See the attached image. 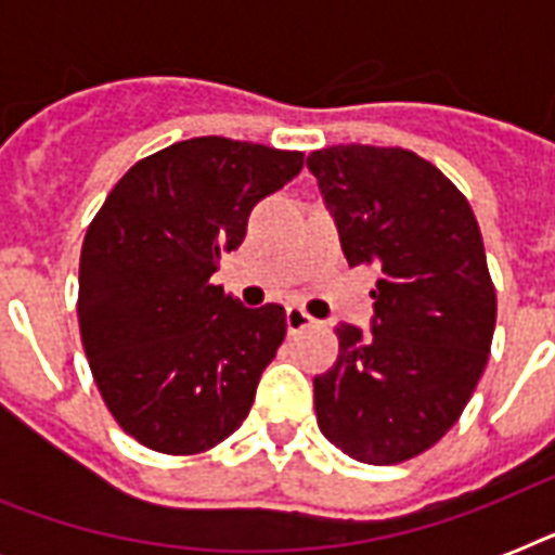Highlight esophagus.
<instances>
[{
  "mask_svg": "<svg viewBox=\"0 0 555 555\" xmlns=\"http://www.w3.org/2000/svg\"><path fill=\"white\" fill-rule=\"evenodd\" d=\"M285 320H287V331H291V334H302V331H308L317 325V320H313L311 313L305 311V308H299V305L287 308Z\"/></svg>",
  "mask_w": 555,
  "mask_h": 555,
  "instance_id": "34e87169",
  "label": "esophagus"
}]
</instances>
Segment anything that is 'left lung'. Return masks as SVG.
Wrapping results in <instances>:
<instances>
[{
    "label": "left lung",
    "mask_w": 555,
    "mask_h": 555,
    "mask_svg": "<svg viewBox=\"0 0 555 555\" xmlns=\"http://www.w3.org/2000/svg\"><path fill=\"white\" fill-rule=\"evenodd\" d=\"M348 264L379 270L371 337L339 325L334 369L313 379L322 435L354 461L403 464L469 403L495 331L481 230L464 192L400 146L308 155Z\"/></svg>",
    "instance_id": "left-lung-1"
}]
</instances>
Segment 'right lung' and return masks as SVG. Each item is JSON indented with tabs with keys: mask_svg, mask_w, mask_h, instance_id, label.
I'll return each instance as SVG.
<instances>
[{
	"mask_svg": "<svg viewBox=\"0 0 555 555\" xmlns=\"http://www.w3.org/2000/svg\"><path fill=\"white\" fill-rule=\"evenodd\" d=\"M302 152L190 138L141 158L91 218L80 253L82 351L117 426L164 455L218 447L247 417L285 343L282 305L244 308L212 285L247 216Z\"/></svg>",
	"mask_w": 555,
	"mask_h": 555,
	"instance_id": "add662e5",
	"label": "right lung"
}]
</instances>
